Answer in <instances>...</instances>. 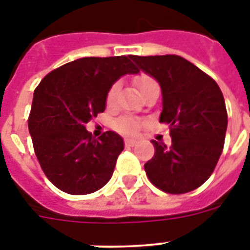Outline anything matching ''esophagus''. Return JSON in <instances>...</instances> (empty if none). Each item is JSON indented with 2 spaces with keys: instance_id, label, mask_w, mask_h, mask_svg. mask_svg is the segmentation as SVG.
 Wrapping results in <instances>:
<instances>
[{
  "instance_id": "obj_1",
  "label": "esophagus",
  "mask_w": 250,
  "mask_h": 250,
  "mask_svg": "<svg viewBox=\"0 0 250 250\" xmlns=\"http://www.w3.org/2000/svg\"><path fill=\"white\" fill-rule=\"evenodd\" d=\"M125 145L127 146H135L136 145V140H133V139H125Z\"/></svg>"
}]
</instances>
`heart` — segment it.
<instances>
[{"label":"heart","instance_id":"1","mask_svg":"<svg viewBox=\"0 0 250 250\" xmlns=\"http://www.w3.org/2000/svg\"><path fill=\"white\" fill-rule=\"evenodd\" d=\"M135 83H136L137 88L140 92H143L144 89H146L148 86L153 85V84H157L156 80L152 79L150 76L148 75H140L137 76L136 79H135ZM118 89H119V84L115 83L111 85V88L107 92V97H106V101L107 104H113L115 101V97H117L118 94ZM115 127L117 129H119L121 132L125 133H133L136 132L139 127H140V122L136 121V119H133V118H121V119H118L117 123H115Z\"/></svg>","mask_w":250,"mask_h":250}]
</instances>
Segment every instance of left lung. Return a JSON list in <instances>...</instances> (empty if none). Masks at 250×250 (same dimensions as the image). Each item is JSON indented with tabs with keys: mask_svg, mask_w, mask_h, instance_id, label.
<instances>
[{
	"mask_svg": "<svg viewBox=\"0 0 250 250\" xmlns=\"http://www.w3.org/2000/svg\"><path fill=\"white\" fill-rule=\"evenodd\" d=\"M131 60L158 82L160 122L170 125V146L153 140L154 156L144 165L149 180L167 193L196 189L209 179L225 145L227 110L222 90L209 75L175 54Z\"/></svg>",
	"mask_w": 250,
	"mask_h": 250,
	"instance_id": "8db88e82",
	"label": "left lung"
}]
</instances>
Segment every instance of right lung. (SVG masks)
<instances>
[{
  "mask_svg": "<svg viewBox=\"0 0 250 250\" xmlns=\"http://www.w3.org/2000/svg\"><path fill=\"white\" fill-rule=\"evenodd\" d=\"M131 56L84 57L52 71L33 93L28 128L46 178L70 194H88L113 176L125 143L106 131L92 137L85 125L104 113L107 92L121 76L139 74Z\"/></svg>",
  "mask_w": 250,
  "mask_h": 250,
  "instance_id": "right-lung-1",
  "label": "right lung"
}]
</instances>
